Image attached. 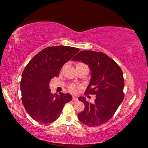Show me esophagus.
Segmentation results:
<instances>
[{"label": "esophagus", "mask_w": 148, "mask_h": 148, "mask_svg": "<svg viewBox=\"0 0 148 148\" xmlns=\"http://www.w3.org/2000/svg\"><path fill=\"white\" fill-rule=\"evenodd\" d=\"M72 100H73L74 101H77L78 99L76 97H72Z\"/></svg>", "instance_id": "esophagus-1"}]
</instances>
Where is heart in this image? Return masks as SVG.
I'll list each match as a JSON object with an SVG mask.
<instances>
[{
	"mask_svg": "<svg viewBox=\"0 0 148 148\" xmlns=\"http://www.w3.org/2000/svg\"><path fill=\"white\" fill-rule=\"evenodd\" d=\"M83 64L79 63V64ZM78 88H79V86L76 85V84H70V85L69 86V90L70 91L71 93H76L77 92Z\"/></svg>",
	"mask_w": 148,
	"mask_h": 148,
	"instance_id": "heart-1",
	"label": "heart"
}]
</instances>
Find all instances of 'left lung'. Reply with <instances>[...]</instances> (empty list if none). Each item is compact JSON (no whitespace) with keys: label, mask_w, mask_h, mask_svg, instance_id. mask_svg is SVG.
Returning <instances> with one entry per match:
<instances>
[{"label":"left lung","mask_w":148,"mask_h":148,"mask_svg":"<svg viewBox=\"0 0 148 148\" xmlns=\"http://www.w3.org/2000/svg\"><path fill=\"white\" fill-rule=\"evenodd\" d=\"M72 60L88 65L92 77L84 94L96 95L93 103L87 102L83 97L78 99L85 106L83 111L78 113V118L88 127L104 124L114 114L124 99L122 70L114 60L102 52L82 51Z\"/></svg>","instance_id":"obj_1"}]
</instances>
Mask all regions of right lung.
I'll return each mask as SVG.
<instances>
[{
    "instance_id": "add662e5",
    "label": "right lung",
    "mask_w": 148,
    "mask_h": 148,
    "mask_svg": "<svg viewBox=\"0 0 148 148\" xmlns=\"http://www.w3.org/2000/svg\"><path fill=\"white\" fill-rule=\"evenodd\" d=\"M79 51L71 46H51L43 49L30 60L21 75V100L34 120L51 123L60 115L66 103L72 100L69 93L53 95L50 81L57 77L66 62Z\"/></svg>"
}]
</instances>
